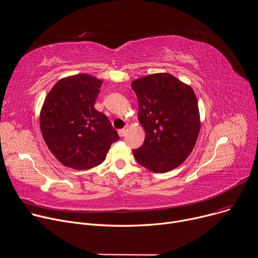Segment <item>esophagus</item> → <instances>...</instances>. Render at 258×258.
<instances>
[{"instance_id":"esophagus-1","label":"esophagus","mask_w":258,"mask_h":258,"mask_svg":"<svg viewBox=\"0 0 258 258\" xmlns=\"http://www.w3.org/2000/svg\"><path fill=\"white\" fill-rule=\"evenodd\" d=\"M125 134H126V130H125V129H119V130H118V136H119L120 138L125 137Z\"/></svg>"}]
</instances>
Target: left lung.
Instances as JSON below:
<instances>
[{"mask_svg":"<svg viewBox=\"0 0 258 258\" xmlns=\"http://www.w3.org/2000/svg\"><path fill=\"white\" fill-rule=\"evenodd\" d=\"M139 102V120L146 137L132 150L137 162L153 172L178 167L192 152L201 120L198 100L190 86L170 73H155L131 83Z\"/></svg>","mask_w":258,"mask_h":258,"instance_id":"obj_1","label":"left lung"}]
</instances>
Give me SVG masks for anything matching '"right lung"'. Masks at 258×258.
<instances>
[{
    "label": "right lung",
    "mask_w": 258,
    "mask_h": 258,
    "mask_svg": "<svg viewBox=\"0 0 258 258\" xmlns=\"http://www.w3.org/2000/svg\"><path fill=\"white\" fill-rule=\"evenodd\" d=\"M102 84L82 73L59 80L46 96L41 131L48 149L66 167L87 170L102 164L119 140L108 117L94 108Z\"/></svg>",
    "instance_id": "1"
}]
</instances>
